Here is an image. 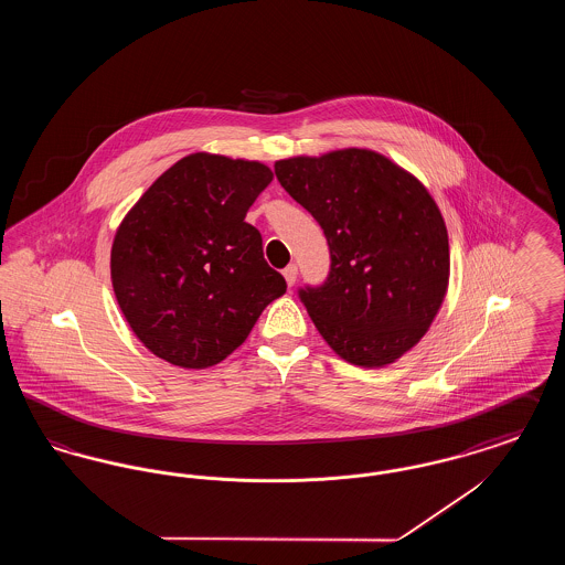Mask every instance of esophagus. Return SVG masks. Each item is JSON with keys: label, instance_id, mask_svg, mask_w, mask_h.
I'll return each instance as SVG.
<instances>
[{"label": "esophagus", "instance_id": "esophagus-1", "mask_svg": "<svg viewBox=\"0 0 565 565\" xmlns=\"http://www.w3.org/2000/svg\"><path fill=\"white\" fill-rule=\"evenodd\" d=\"M296 275H298V267L296 265H288L286 269H284V277H286V284L292 288L296 284Z\"/></svg>", "mask_w": 565, "mask_h": 565}]
</instances>
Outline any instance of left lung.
Listing matches in <instances>:
<instances>
[{
	"instance_id": "left-lung-1",
	"label": "left lung",
	"mask_w": 565,
	"mask_h": 565,
	"mask_svg": "<svg viewBox=\"0 0 565 565\" xmlns=\"http://www.w3.org/2000/svg\"><path fill=\"white\" fill-rule=\"evenodd\" d=\"M275 175L328 242L326 281L298 290L323 341L351 364H392L447 295L449 237L430 192L362 148L277 161Z\"/></svg>"
}]
</instances>
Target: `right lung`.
Segmentation results:
<instances>
[{
    "instance_id": "add662e5",
    "label": "right lung",
    "mask_w": 565,
    "mask_h": 565,
    "mask_svg": "<svg viewBox=\"0 0 565 565\" xmlns=\"http://www.w3.org/2000/svg\"><path fill=\"white\" fill-rule=\"evenodd\" d=\"M270 180L263 162L196 152L169 167L118 226L114 295L137 339L169 364L222 362L286 292L245 222Z\"/></svg>"
}]
</instances>
